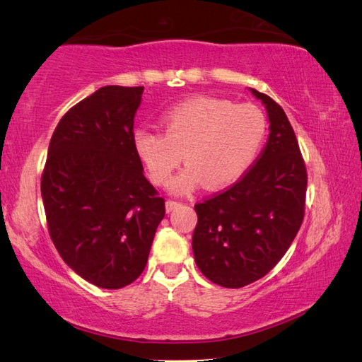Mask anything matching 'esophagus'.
I'll list each match as a JSON object with an SVG mask.
<instances>
[{"instance_id":"34e87169","label":"esophagus","mask_w":362,"mask_h":362,"mask_svg":"<svg viewBox=\"0 0 362 362\" xmlns=\"http://www.w3.org/2000/svg\"><path fill=\"white\" fill-rule=\"evenodd\" d=\"M180 206V203H177V201H173V199H168L166 201V211L168 212H173L174 209H177V207Z\"/></svg>"}]
</instances>
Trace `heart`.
Instances as JSON below:
<instances>
[{
  "instance_id": "heart-1",
  "label": "heart",
  "mask_w": 362,
  "mask_h": 362,
  "mask_svg": "<svg viewBox=\"0 0 362 362\" xmlns=\"http://www.w3.org/2000/svg\"><path fill=\"white\" fill-rule=\"evenodd\" d=\"M164 132L148 127L134 134V148L151 180L166 185L180 166L188 168L170 182L174 193H189L206 185L228 187L252 168L267 136V119L252 103L217 97H194L168 110Z\"/></svg>"
}]
</instances>
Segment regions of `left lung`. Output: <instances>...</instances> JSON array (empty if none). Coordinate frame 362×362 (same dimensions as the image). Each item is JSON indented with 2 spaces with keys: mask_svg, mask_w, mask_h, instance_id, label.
I'll list each match as a JSON object with an SVG mask.
<instances>
[{
  "mask_svg": "<svg viewBox=\"0 0 362 362\" xmlns=\"http://www.w3.org/2000/svg\"><path fill=\"white\" fill-rule=\"evenodd\" d=\"M267 108L269 136L246 174L222 193L194 204L196 265L228 289L244 287L273 269L303 222L306 168L284 110L250 89Z\"/></svg>",
  "mask_w": 362,
  "mask_h": 362,
  "instance_id": "left-lung-1",
  "label": "left lung"
}]
</instances>
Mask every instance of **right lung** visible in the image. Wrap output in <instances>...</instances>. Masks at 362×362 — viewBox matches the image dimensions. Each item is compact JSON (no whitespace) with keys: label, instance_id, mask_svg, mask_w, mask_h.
<instances>
[{"label":"right lung","instance_id":"1","mask_svg":"<svg viewBox=\"0 0 362 362\" xmlns=\"http://www.w3.org/2000/svg\"><path fill=\"white\" fill-rule=\"evenodd\" d=\"M144 86H105L66 112L49 142L41 196L49 235L73 272L121 289L145 269L164 199L134 148Z\"/></svg>","mask_w":362,"mask_h":362}]
</instances>
